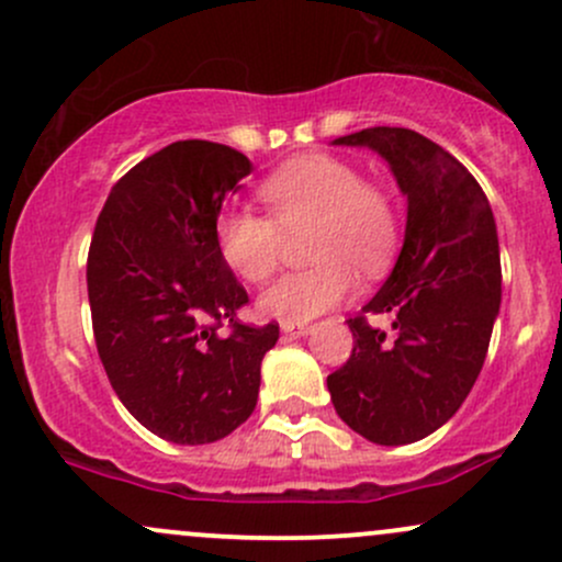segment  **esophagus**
<instances>
[{
  "mask_svg": "<svg viewBox=\"0 0 562 562\" xmlns=\"http://www.w3.org/2000/svg\"><path fill=\"white\" fill-rule=\"evenodd\" d=\"M314 327L312 325H303V322H282V333L288 335H308Z\"/></svg>",
  "mask_w": 562,
  "mask_h": 562,
  "instance_id": "1",
  "label": "esophagus"
}]
</instances>
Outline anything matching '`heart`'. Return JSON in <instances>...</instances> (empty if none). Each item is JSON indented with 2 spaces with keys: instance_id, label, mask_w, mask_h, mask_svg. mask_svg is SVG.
I'll return each mask as SVG.
<instances>
[{
  "instance_id": "b5f03b06",
  "label": "heart",
  "mask_w": 562,
  "mask_h": 562,
  "mask_svg": "<svg viewBox=\"0 0 562 562\" xmlns=\"http://www.w3.org/2000/svg\"><path fill=\"white\" fill-rule=\"evenodd\" d=\"M269 220L232 209L216 224L222 259L237 277L261 282L280 263L285 235L312 229L306 243L312 269L290 272L259 295L267 317L308 322L330 312L359 288L357 272H383L396 248V214L389 195L362 182V173L333 156L290 160L259 187Z\"/></svg>"
}]
</instances>
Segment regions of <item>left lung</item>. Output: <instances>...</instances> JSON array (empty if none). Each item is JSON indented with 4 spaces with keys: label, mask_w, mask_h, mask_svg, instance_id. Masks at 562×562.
<instances>
[{
    "label": "left lung",
    "mask_w": 562,
    "mask_h": 562,
    "mask_svg": "<svg viewBox=\"0 0 562 562\" xmlns=\"http://www.w3.org/2000/svg\"><path fill=\"white\" fill-rule=\"evenodd\" d=\"M333 145L389 164L406 227L389 280L362 308L391 314L396 338L351 319L353 351L327 391L353 434L380 447L415 443L454 417L486 359L502 301L492 205L460 160L412 128H362Z\"/></svg>",
    "instance_id": "left-lung-1"
}]
</instances>
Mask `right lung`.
Listing matches in <instances>:
<instances>
[{"label": "right lung", "mask_w": 562, "mask_h": 562, "mask_svg": "<svg viewBox=\"0 0 562 562\" xmlns=\"http://www.w3.org/2000/svg\"><path fill=\"white\" fill-rule=\"evenodd\" d=\"M254 171L243 153L184 139L139 160L105 200L87 261L89 308L115 396L150 434L214 443L256 409L280 327L235 317L248 293L222 259L224 198ZM227 321L229 336H218Z\"/></svg>", "instance_id": "right-lung-1"}]
</instances>
